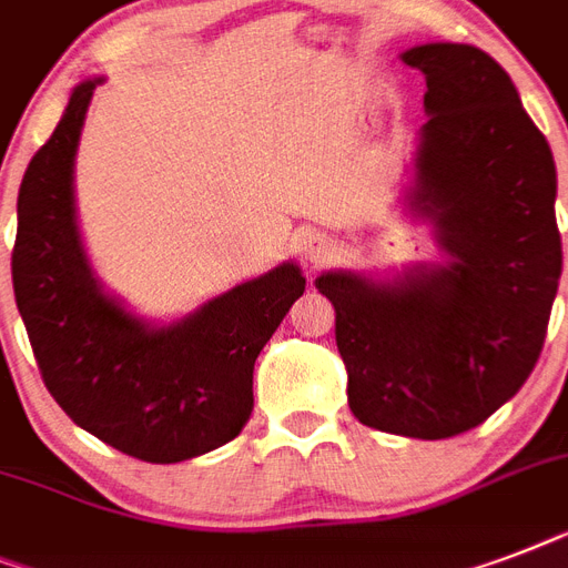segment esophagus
Masks as SVG:
<instances>
[{"label":"esophagus","mask_w":568,"mask_h":568,"mask_svg":"<svg viewBox=\"0 0 568 568\" xmlns=\"http://www.w3.org/2000/svg\"><path fill=\"white\" fill-rule=\"evenodd\" d=\"M303 253L310 262H324L329 256V241L327 239H306L303 241Z\"/></svg>","instance_id":"1"}]
</instances>
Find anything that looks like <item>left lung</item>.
<instances>
[{"instance_id":"left-lung-1","label":"left lung","mask_w":568,"mask_h":568,"mask_svg":"<svg viewBox=\"0 0 568 568\" xmlns=\"http://www.w3.org/2000/svg\"><path fill=\"white\" fill-rule=\"evenodd\" d=\"M400 58L427 79L409 209L433 223L448 265L395 283L329 271L315 285L336 310L351 413L383 433L448 439L507 404L542 354L564 271L557 171L484 49L424 43Z\"/></svg>"}]
</instances>
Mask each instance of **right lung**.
Wrapping results in <instances>:
<instances>
[{
	"label": "right lung",
	"instance_id": "obj_1",
	"mask_svg": "<svg viewBox=\"0 0 568 568\" xmlns=\"http://www.w3.org/2000/svg\"><path fill=\"white\" fill-rule=\"evenodd\" d=\"M70 93L17 196L11 276L49 395L82 430L144 463H182L235 439L253 413V365L306 288L283 262L153 327L102 292L75 226L73 162L93 88Z\"/></svg>",
	"mask_w": 568,
	"mask_h": 568
}]
</instances>
